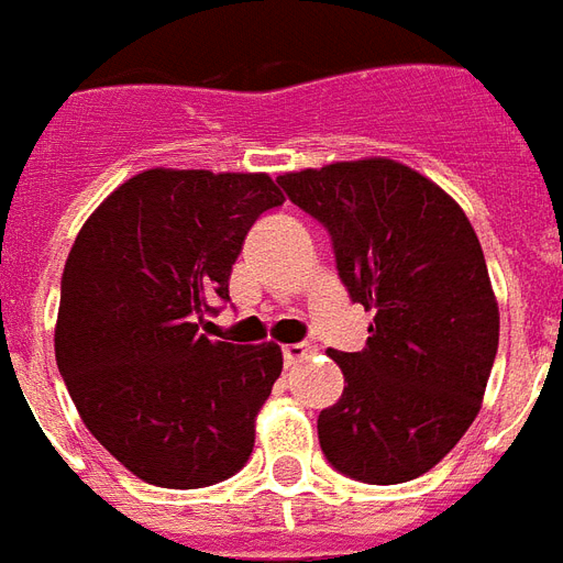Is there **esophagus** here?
Segmentation results:
<instances>
[{
  "mask_svg": "<svg viewBox=\"0 0 563 563\" xmlns=\"http://www.w3.org/2000/svg\"><path fill=\"white\" fill-rule=\"evenodd\" d=\"M311 351H314V347H309V344H285V347H282L285 366H297V363H302Z\"/></svg>",
  "mask_w": 563,
  "mask_h": 563,
  "instance_id": "1",
  "label": "esophagus"
}]
</instances>
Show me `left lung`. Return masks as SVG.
I'll return each instance as SVG.
<instances>
[{
  "label": "left lung",
  "instance_id": "obj_1",
  "mask_svg": "<svg viewBox=\"0 0 563 563\" xmlns=\"http://www.w3.org/2000/svg\"><path fill=\"white\" fill-rule=\"evenodd\" d=\"M330 233L347 297L375 311L363 351H330L342 399L318 417L339 474L372 486L420 477L479 411L498 354V302L453 197L387 158L276 179Z\"/></svg>",
  "mask_w": 563,
  "mask_h": 563
}]
</instances>
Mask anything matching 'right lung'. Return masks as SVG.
I'll use <instances>...</instances> for the list:
<instances>
[{
	"instance_id": "obj_1",
	"label": "right lung",
	"mask_w": 563,
	"mask_h": 563,
	"mask_svg": "<svg viewBox=\"0 0 563 563\" xmlns=\"http://www.w3.org/2000/svg\"><path fill=\"white\" fill-rule=\"evenodd\" d=\"M282 203L266 174L158 167L119 186L74 240L56 366L98 444L152 486L203 489L252 455L282 347L197 330L231 302L245 233Z\"/></svg>"
}]
</instances>
